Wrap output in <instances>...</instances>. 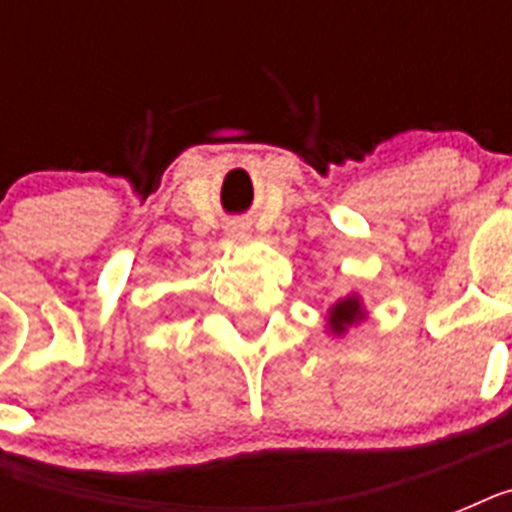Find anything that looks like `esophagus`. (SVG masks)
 I'll use <instances>...</instances> for the list:
<instances>
[{
    "label": "esophagus",
    "instance_id": "obj_1",
    "mask_svg": "<svg viewBox=\"0 0 512 512\" xmlns=\"http://www.w3.org/2000/svg\"><path fill=\"white\" fill-rule=\"evenodd\" d=\"M228 233H231V239H236V241H244V239H247L249 228H247V225L236 223V225H233V228H231V231H228Z\"/></svg>",
    "mask_w": 512,
    "mask_h": 512
}]
</instances>
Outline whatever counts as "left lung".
<instances>
[{
	"label": "left lung",
	"mask_w": 512,
	"mask_h": 512,
	"mask_svg": "<svg viewBox=\"0 0 512 512\" xmlns=\"http://www.w3.org/2000/svg\"><path fill=\"white\" fill-rule=\"evenodd\" d=\"M364 305L358 300V295H348L337 300L332 308H329V332L332 335H345L353 324L364 319Z\"/></svg>",
	"instance_id": "obj_1"
}]
</instances>
